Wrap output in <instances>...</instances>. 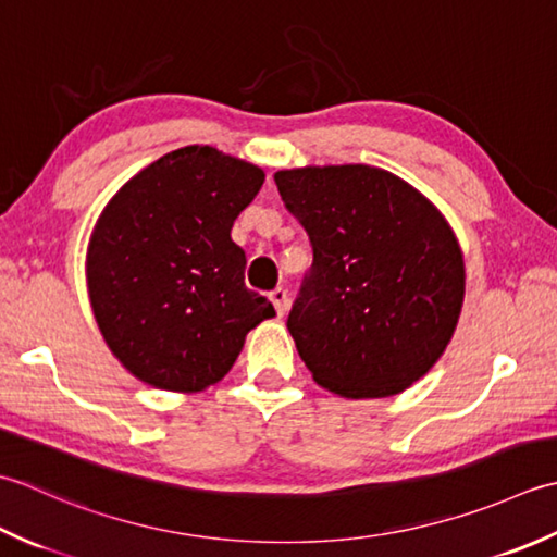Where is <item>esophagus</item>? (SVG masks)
<instances>
[{"label":"esophagus","mask_w":557,"mask_h":557,"mask_svg":"<svg viewBox=\"0 0 557 557\" xmlns=\"http://www.w3.org/2000/svg\"><path fill=\"white\" fill-rule=\"evenodd\" d=\"M269 300L274 302V308H276V314L278 317H283L288 312V308H290V298H288V290L286 288H274L269 293Z\"/></svg>","instance_id":"1"}]
</instances>
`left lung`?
<instances>
[{"label": "left lung", "instance_id": "left-lung-1", "mask_svg": "<svg viewBox=\"0 0 557 557\" xmlns=\"http://www.w3.org/2000/svg\"><path fill=\"white\" fill-rule=\"evenodd\" d=\"M274 180L312 245L288 332L314 382L346 399L411 387L461 314L467 274L445 215L372 165L278 170Z\"/></svg>", "mask_w": 557, "mask_h": 557}]
</instances>
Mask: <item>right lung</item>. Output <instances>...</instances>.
Returning <instances> with one entry per match:
<instances>
[{
  "label": "right lung",
  "mask_w": 557,
  "mask_h": 557,
  "mask_svg": "<svg viewBox=\"0 0 557 557\" xmlns=\"http://www.w3.org/2000/svg\"><path fill=\"white\" fill-rule=\"evenodd\" d=\"M264 170L211 146H185L134 175L90 235L88 298L108 348L136 380L199 392L225 377L274 305L245 286L231 240Z\"/></svg>",
  "instance_id": "right-lung-1"
}]
</instances>
